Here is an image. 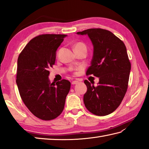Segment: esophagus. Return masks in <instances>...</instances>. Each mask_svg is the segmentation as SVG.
<instances>
[{"label": "esophagus", "mask_w": 149, "mask_h": 149, "mask_svg": "<svg viewBox=\"0 0 149 149\" xmlns=\"http://www.w3.org/2000/svg\"><path fill=\"white\" fill-rule=\"evenodd\" d=\"M79 83V81H73L72 82V84H77V83Z\"/></svg>", "instance_id": "obj_1"}]
</instances>
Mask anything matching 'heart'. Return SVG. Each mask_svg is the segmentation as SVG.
<instances>
[{
  "label": "heart",
  "mask_w": 149,
  "mask_h": 149,
  "mask_svg": "<svg viewBox=\"0 0 149 149\" xmlns=\"http://www.w3.org/2000/svg\"><path fill=\"white\" fill-rule=\"evenodd\" d=\"M74 49H83L86 50V46L84 43L82 42H78L75 44L74 46Z\"/></svg>",
  "instance_id": "heart-1"
}]
</instances>
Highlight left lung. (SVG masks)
I'll list each match as a JSON object with an SVG mask.
<instances>
[{
    "label": "left lung",
    "instance_id": "8db88e82",
    "mask_svg": "<svg viewBox=\"0 0 149 149\" xmlns=\"http://www.w3.org/2000/svg\"><path fill=\"white\" fill-rule=\"evenodd\" d=\"M78 34H88L93 45V56L86 75L99 77L97 86L84 83L87 91L83 100L93 115L105 116L115 111L127 92L131 63L124 43L111 31L88 29Z\"/></svg>",
    "mask_w": 149,
    "mask_h": 149
}]
</instances>
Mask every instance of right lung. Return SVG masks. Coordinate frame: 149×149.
Segmentation results:
<instances>
[{
	"label": "right lung",
	"mask_w": 149,
	"mask_h": 149,
	"mask_svg": "<svg viewBox=\"0 0 149 149\" xmlns=\"http://www.w3.org/2000/svg\"><path fill=\"white\" fill-rule=\"evenodd\" d=\"M65 34H40L28 43L19 54L17 84L22 100L37 118L50 120L63 111L70 82L50 83L49 68L55 64L56 51Z\"/></svg>",
	"instance_id": "add662e5"
}]
</instances>
